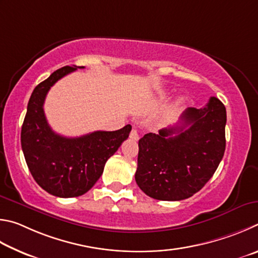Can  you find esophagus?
I'll return each mask as SVG.
<instances>
[{
  "mask_svg": "<svg viewBox=\"0 0 258 258\" xmlns=\"http://www.w3.org/2000/svg\"><path fill=\"white\" fill-rule=\"evenodd\" d=\"M130 138H132L133 141H138L139 139V134H138V130L136 128H133L132 133H130Z\"/></svg>",
  "mask_w": 258,
  "mask_h": 258,
  "instance_id": "esophagus-1",
  "label": "esophagus"
}]
</instances>
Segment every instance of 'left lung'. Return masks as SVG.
<instances>
[{"mask_svg":"<svg viewBox=\"0 0 258 258\" xmlns=\"http://www.w3.org/2000/svg\"><path fill=\"white\" fill-rule=\"evenodd\" d=\"M227 111L216 97L204 107H188L179 124L139 139L138 187L154 200L182 201L200 191L225 151Z\"/></svg>","mask_w":258,"mask_h":258,"instance_id":"8db88e82","label":"left lung"}]
</instances>
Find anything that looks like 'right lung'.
<instances>
[{
  "mask_svg": "<svg viewBox=\"0 0 258 258\" xmlns=\"http://www.w3.org/2000/svg\"><path fill=\"white\" fill-rule=\"evenodd\" d=\"M78 68L84 67H63L36 86L21 128V147L31 175L45 191L62 198L87 192L132 132L130 124L115 132H94L76 138L53 132L44 113L45 97L57 80Z\"/></svg>",
  "mask_w": 258,
  "mask_h": 258,
  "instance_id": "right-lung-1",
  "label": "right lung"
}]
</instances>
